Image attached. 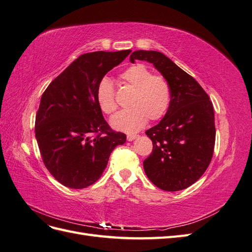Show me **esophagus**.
Here are the masks:
<instances>
[{
  "label": "esophagus",
  "instance_id": "1",
  "mask_svg": "<svg viewBox=\"0 0 252 252\" xmlns=\"http://www.w3.org/2000/svg\"><path fill=\"white\" fill-rule=\"evenodd\" d=\"M139 135H136V134H128L127 135V141H129V142H131V141H133V140H135L136 138H138Z\"/></svg>",
  "mask_w": 252,
  "mask_h": 252
}]
</instances>
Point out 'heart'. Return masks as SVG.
Instances as JSON below:
<instances>
[{"mask_svg":"<svg viewBox=\"0 0 252 252\" xmlns=\"http://www.w3.org/2000/svg\"><path fill=\"white\" fill-rule=\"evenodd\" d=\"M120 79L134 90L129 101L130 108L119 111L111 118L112 128L135 132L145 126L147 119L157 121L164 117L170 104V87L163 77L154 75L144 64H135L122 72ZM96 101L107 114H111L118 107L113 85L107 77L97 84Z\"/></svg>","mask_w":252,"mask_h":252,"instance_id":"obj_1","label":"heart"}]
</instances>
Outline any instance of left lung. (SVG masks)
Masks as SVG:
<instances>
[{
	"label": "left lung",
	"mask_w": 252,
	"mask_h": 252,
	"mask_svg": "<svg viewBox=\"0 0 252 252\" xmlns=\"http://www.w3.org/2000/svg\"><path fill=\"white\" fill-rule=\"evenodd\" d=\"M147 61L168 82L170 104L159 123L146 134L154 144L143 162L145 173L159 189L179 191L199 180L207 169L216 142L215 111L191 75L155 50H135L130 62Z\"/></svg>",
	"instance_id": "obj_1"
}]
</instances>
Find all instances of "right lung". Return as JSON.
Instances as JSON below:
<instances>
[{
	"mask_svg": "<svg viewBox=\"0 0 252 252\" xmlns=\"http://www.w3.org/2000/svg\"><path fill=\"white\" fill-rule=\"evenodd\" d=\"M130 52L82 55L44 91L35 117V139L46 168L66 187L93 185L107 167L112 150L126 142V134L112 131L105 121L96 87Z\"/></svg>",
	"mask_w": 252,
	"mask_h": 252,
	"instance_id": "right-lung-1",
	"label": "right lung"
}]
</instances>
